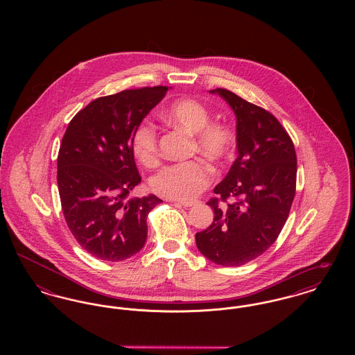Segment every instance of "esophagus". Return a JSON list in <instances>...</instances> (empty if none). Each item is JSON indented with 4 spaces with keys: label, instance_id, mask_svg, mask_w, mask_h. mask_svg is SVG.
Listing matches in <instances>:
<instances>
[{
    "label": "esophagus",
    "instance_id": "34e87169",
    "mask_svg": "<svg viewBox=\"0 0 355 355\" xmlns=\"http://www.w3.org/2000/svg\"><path fill=\"white\" fill-rule=\"evenodd\" d=\"M171 202L175 203V205H180V206H184V207H190L194 205V201H177V200H169Z\"/></svg>",
    "mask_w": 355,
    "mask_h": 355
}]
</instances>
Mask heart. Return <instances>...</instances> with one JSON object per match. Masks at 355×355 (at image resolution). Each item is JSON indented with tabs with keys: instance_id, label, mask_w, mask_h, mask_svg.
I'll use <instances>...</instances> for the list:
<instances>
[{
	"instance_id": "b5f03b06",
	"label": "heart",
	"mask_w": 355,
	"mask_h": 355,
	"mask_svg": "<svg viewBox=\"0 0 355 355\" xmlns=\"http://www.w3.org/2000/svg\"><path fill=\"white\" fill-rule=\"evenodd\" d=\"M162 119L171 126L193 135V150L201 153L210 161L223 162L234 148V135L229 125L210 121V112L202 102L194 98H180L162 112ZM133 152L145 165L158 157V135L150 122L141 123L133 135ZM213 180V170L200 158L170 164L157 171L152 178V189L170 200L189 201L200 194Z\"/></svg>"
}]
</instances>
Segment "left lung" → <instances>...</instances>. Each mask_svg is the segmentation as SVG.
<instances>
[{"label": "left lung", "instance_id": "8db88e82", "mask_svg": "<svg viewBox=\"0 0 355 355\" xmlns=\"http://www.w3.org/2000/svg\"><path fill=\"white\" fill-rule=\"evenodd\" d=\"M210 93L236 114L238 157L214 187L220 198L207 202L214 220L196 234V242L211 262L241 266L265 253L279 236L295 194L297 155L290 135L268 110L227 89Z\"/></svg>", "mask_w": 355, "mask_h": 355}]
</instances>
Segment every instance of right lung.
I'll use <instances>...</instances> for the list:
<instances>
[{"instance_id": "add662e5", "label": "right lung", "mask_w": 355, "mask_h": 355, "mask_svg": "<svg viewBox=\"0 0 355 355\" xmlns=\"http://www.w3.org/2000/svg\"><path fill=\"white\" fill-rule=\"evenodd\" d=\"M168 86L123 90L100 97L68 125L57 158L64 217L81 248L117 262L138 253L148 236L146 217L162 202L150 194L129 200L141 182L133 135Z\"/></svg>"}]
</instances>
